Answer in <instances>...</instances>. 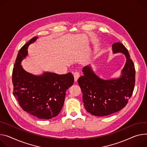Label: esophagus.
Returning a JSON list of instances; mask_svg holds the SVG:
<instances>
[{
    "label": "esophagus",
    "instance_id": "34e87169",
    "mask_svg": "<svg viewBox=\"0 0 147 147\" xmlns=\"http://www.w3.org/2000/svg\"><path fill=\"white\" fill-rule=\"evenodd\" d=\"M73 76H74V82H76L77 81L78 78L79 77H80V74H79L78 72L76 71V72H74V73H73Z\"/></svg>",
    "mask_w": 147,
    "mask_h": 147
}]
</instances>
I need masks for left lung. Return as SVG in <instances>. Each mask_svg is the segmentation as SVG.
<instances>
[{"mask_svg": "<svg viewBox=\"0 0 147 147\" xmlns=\"http://www.w3.org/2000/svg\"><path fill=\"white\" fill-rule=\"evenodd\" d=\"M112 51L113 54L122 53L126 58L119 77L103 79L88 65L83 68V76L78 79L84 107L95 116H106L121 110L127 105L134 88L136 70L128 50L118 42L112 45Z\"/></svg>", "mask_w": 147, "mask_h": 147, "instance_id": "8db88e82", "label": "left lung"}]
</instances>
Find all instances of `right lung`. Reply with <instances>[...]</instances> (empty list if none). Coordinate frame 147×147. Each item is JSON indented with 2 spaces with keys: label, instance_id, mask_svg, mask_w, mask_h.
I'll list each match as a JSON object with an SVG mask.
<instances>
[{
  "label": "right lung",
  "instance_id": "1",
  "mask_svg": "<svg viewBox=\"0 0 147 147\" xmlns=\"http://www.w3.org/2000/svg\"><path fill=\"white\" fill-rule=\"evenodd\" d=\"M38 37L32 38L19 50L13 68V95L26 112L39 118L56 117L64 104L65 91L74 83L72 73L59 74L43 71L39 75L26 71L21 64L28 56V47Z\"/></svg>",
  "mask_w": 147,
  "mask_h": 147
}]
</instances>
